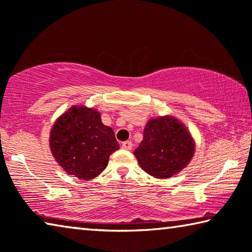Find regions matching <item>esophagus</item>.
I'll return each instance as SVG.
<instances>
[{
	"label": "esophagus",
	"instance_id": "obj_1",
	"mask_svg": "<svg viewBox=\"0 0 252 252\" xmlns=\"http://www.w3.org/2000/svg\"><path fill=\"white\" fill-rule=\"evenodd\" d=\"M122 148L125 149V151H130V149L133 148V144H131L129 140H127V142H124L122 144Z\"/></svg>",
	"mask_w": 252,
	"mask_h": 252
}]
</instances>
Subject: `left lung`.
<instances>
[{"label":"left lung","instance_id":"8db88e82","mask_svg":"<svg viewBox=\"0 0 252 252\" xmlns=\"http://www.w3.org/2000/svg\"><path fill=\"white\" fill-rule=\"evenodd\" d=\"M196 143L184 123L170 115L152 118L144 128V139L134 155L148 175L166 179L186 168Z\"/></svg>","mask_w":252,"mask_h":252}]
</instances>
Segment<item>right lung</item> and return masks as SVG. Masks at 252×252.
I'll use <instances>...</instances> for the list:
<instances>
[{
	"mask_svg": "<svg viewBox=\"0 0 252 252\" xmlns=\"http://www.w3.org/2000/svg\"><path fill=\"white\" fill-rule=\"evenodd\" d=\"M54 159L65 173L82 180L98 176L119 148L114 130L101 123L98 110L72 106L56 119L50 134Z\"/></svg>",
	"mask_w": 252,
	"mask_h": 252,
	"instance_id": "add662e5",
	"label": "right lung"
}]
</instances>
